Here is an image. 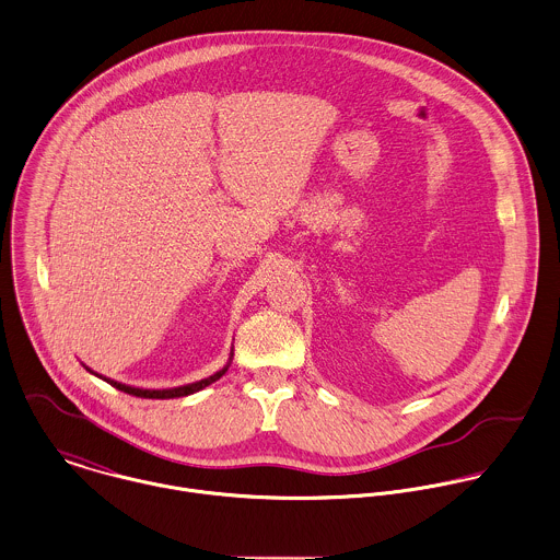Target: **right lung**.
I'll return each instance as SVG.
<instances>
[{"mask_svg":"<svg viewBox=\"0 0 560 560\" xmlns=\"http://www.w3.org/2000/svg\"><path fill=\"white\" fill-rule=\"evenodd\" d=\"M231 360H233V349H231L229 362H226L220 371H215L213 375H209V377H205V380H200V382L185 384V386H176V388H137V386H128V384L115 382V380H110V377H104V375H100V373H93V371H91L89 366H84V364H82V366H84L89 373H93L95 377H100V380H104L106 384H110L113 388H117V390H121V393H128V395H132V397H141V399H174V397H187V395H194V393H198V390L207 388L209 384L218 382V380L229 371Z\"/></svg>","mask_w":560,"mask_h":560,"instance_id":"right-lung-1","label":"right lung"}]
</instances>
